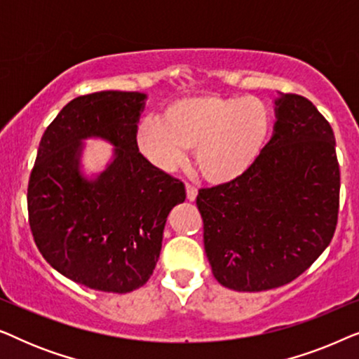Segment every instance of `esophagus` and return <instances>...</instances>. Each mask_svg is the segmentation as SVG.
<instances>
[{"label": "esophagus", "instance_id": "34e87169", "mask_svg": "<svg viewBox=\"0 0 359 359\" xmlns=\"http://www.w3.org/2000/svg\"><path fill=\"white\" fill-rule=\"evenodd\" d=\"M186 198H188V201H196V198H198V188H194L193 184L186 183Z\"/></svg>", "mask_w": 359, "mask_h": 359}]
</instances>
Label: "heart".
Instances as JSON below:
<instances>
[{
    "mask_svg": "<svg viewBox=\"0 0 359 359\" xmlns=\"http://www.w3.org/2000/svg\"><path fill=\"white\" fill-rule=\"evenodd\" d=\"M271 129V111L258 97H188L171 102L163 117H145L135 130L140 154L163 171L196 149L204 178L227 183L252 168Z\"/></svg>",
    "mask_w": 359,
    "mask_h": 359,
    "instance_id": "obj_1",
    "label": "heart"
}]
</instances>
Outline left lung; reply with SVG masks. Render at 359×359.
<instances>
[{
	"mask_svg": "<svg viewBox=\"0 0 359 359\" xmlns=\"http://www.w3.org/2000/svg\"><path fill=\"white\" fill-rule=\"evenodd\" d=\"M271 140L247 173L199 189L212 274L233 291L291 283L330 245L340 204L335 135L307 97L274 101Z\"/></svg>",
	"mask_w": 359,
	"mask_h": 359,
	"instance_id": "obj_1",
	"label": "left lung"
}]
</instances>
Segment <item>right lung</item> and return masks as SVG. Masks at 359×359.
I'll list each match as a JSON object with an SVG mask.
<instances>
[{
  "label": "right lung",
  "mask_w": 359,
  "mask_h": 359,
  "mask_svg": "<svg viewBox=\"0 0 359 359\" xmlns=\"http://www.w3.org/2000/svg\"><path fill=\"white\" fill-rule=\"evenodd\" d=\"M145 95L100 91L68 102L43 132L27 186L29 225L39 252L72 281L126 294L149 281L170 210L184 184L140 154L135 130ZM116 147L96 179L79 171L82 140Z\"/></svg>",
  "instance_id": "add662e5"
}]
</instances>
